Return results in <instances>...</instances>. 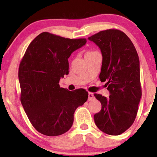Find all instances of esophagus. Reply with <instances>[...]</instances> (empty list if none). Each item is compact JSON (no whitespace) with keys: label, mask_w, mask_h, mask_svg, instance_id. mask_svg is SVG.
I'll use <instances>...</instances> for the list:
<instances>
[{"label":"esophagus","mask_w":157,"mask_h":157,"mask_svg":"<svg viewBox=\"0 0 157 157\" xmlns=\"http://www.w3.org/2000/svg\"><path fill=\"white\" fill-rule=\"evenodd\" d=\"M94 99V94H93V93L89 92L88 93V101H93Z\"/></svg>","instance_id":"esophagus-1"}]
</instances>
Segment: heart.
<instances>
[{"instance_id":"b5f03b06","label":"heart","mask_w":157,"mask_h":157,"mask_svg":"<svg viewBox=\"0 0 157 157\" xmlns=\"http://www.w3.org/2000/svg\"><path fill=\"white\" fill-rule=\"evenodd\" d=\"M97 52V51H87L86 52L85 54V56L86 55H92V54H94V53Z\"/></svg>"}]
</instances>
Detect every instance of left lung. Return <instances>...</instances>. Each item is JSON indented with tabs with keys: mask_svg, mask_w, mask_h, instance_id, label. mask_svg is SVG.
<instances>
[{
	"mask_svg": "<svg viewBox=\"0 0 157 157\" xmlns=\"http://www.w3.org/2000/svg\"><path fill=\"white\" fill-rule=\"evenodd\" d=\"M101 49L102 55L99 78L106 82L109 98L94 94L101 102V111L94 115L98 129L118 136L133 124L142 96L140 61L128 36L115 29L101 31L88 38Z\"/></svg>",
	"mask_w": 157,
	"mask_h": 157,
	"instance_id": "1",
	"label": "left lung"
}]
</instances>
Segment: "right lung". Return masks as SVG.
<instances>
[{"label": "right lung", "instance_id": "1", "mask_svg": "<svg viewBox=\"0 0 157 157\" xmlns=\"http://www.w3.org/2000/svg\"><path fill=\"white\" fill-rule=\"evenodd\" d=\"M86 43V38L42 32L26 50L19 67L20 100L29 121L42 134H65L71 128L76 109L88 100L84 89L69 91L59 84L69 73L68 58Z\"/></svg>", "mask_w": 157, "mask_h": 157}]
</instances>
